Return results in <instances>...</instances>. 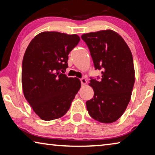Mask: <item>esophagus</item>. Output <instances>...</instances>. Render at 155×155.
<instances>
[{"instance_id": "34e87169", "label": "esophagus", "mask_w": 155, "mask_h": 155, "mask_svg": "<svg viewBox=\"0 0 155 155\" xmlns=\"http://www.w3.org/2000/svg\"><path fill=\"white\" fill-rule=\"evenodd\" d=\"M81 84H82V85H85L86 83H87V81H86L85 78H81Z\"/></svg>"}]
</instances>
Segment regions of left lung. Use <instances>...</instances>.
I'll list each match as a JSON object with an SVG mask.
<instances>
[{"label": "left lung", "mask_w": 155, "mask_h": 155, "mask_svg": "<svg viewBox=\"0 0 155 155\" xmlns=\"http://www.w3.org/2000/svg\"><path fill=\"white\" fill-rule=\"evenodd\" d=\"M96 70H103L99 81L90 80L94 98L86 102L90 116L102 123H112L124 114L135 83L132 53L121 36L112 30L85 33Z\"/></svg>", "instance_id": "obj_1"}]
</instances>
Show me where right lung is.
Returning a JSON list of instances; mask_svg holds the SVG:
<instances>
[{
  "mask_svg": "<svg viewBox=\"0 0 155 155\" xmlns=\"http://www.w3.org/2000/svg\"><path fill=\"white\" fill-rule=\"evenodd\" d=\"M80 38L55 31L39 33L28 44L22 60V85L25 98L41 120L66 114L81 88L77 78L63 74L70 52Z\"/></svg>",
  "mask_w": 155,
  "mask_h": 155,
  "instance_id": "1",
  "label": "right lung"
}]
</instances>
